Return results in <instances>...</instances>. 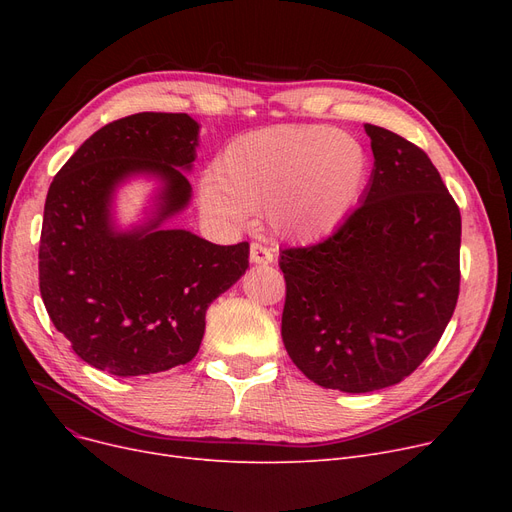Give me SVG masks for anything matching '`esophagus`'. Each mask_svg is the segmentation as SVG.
Here are the masks:
<instances>
[{
  "instance_id": "obj_1",
  "label": "esophagus",
  "mask_w": 512,
  "mask_h": 512,
  "mask_svg": "<svg viewBox=\"0 0 512 512\" xmlns=\"http://www.w3.org/2000/svg\"><path fill=\"white\" fill-rule=\"evenodd\" d=\"M272 261H274V253L270 249L259 245V242H251V263L267 265V263H272Z\"/></svg>"
}]
</instances>
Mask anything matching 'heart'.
Segmentation results:
<instances>
[{
  "label": "heart",
  "mask_w": 512,
  "mask_h": 512,
  "mask_svg": "<svg viewBox=\"0 0 512 512\" xmlns=\"http://www.w3.org/2000/svg\"><path fill=\"white\" fill-rule=\"evenodd\" d=\"M369 157L353 134L317 124H282L242 134L201 182V207L224 226L263 211L270 232L290 242L332 234L357 205Z\"/></svg>",
  "instance_id": "1"
}]
</instances>
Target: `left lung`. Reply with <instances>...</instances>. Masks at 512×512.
Returning a JSON list of instances; mask_svg holds the SVG:
<instances>
[{"mask_svg": "<svg viewBox=\"0 0 512 512\" xmlns=\"http://www.w3.org/2000/svg\"><path fill=\"white\" fill-rule=\"evenodd\" d=\"M373 172L326 240L284 249L282 340L311 382L351 394L394 386L442 338L459 299L461 211L423 149L365 124Z\"/></svg>", "mask_w": 512, "mask_h": 512, "instance_id": "obj_1", "label": "left lung"}]
</instances>
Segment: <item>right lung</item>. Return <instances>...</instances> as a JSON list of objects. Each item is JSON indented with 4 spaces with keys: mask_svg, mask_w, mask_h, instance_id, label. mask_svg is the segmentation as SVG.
I'll list each match as a JSON object with an SVG mask.
<instances>
[{
    "mask_svg": "<svg viewBox=\"0 0 512 512\" xmlns=\"http://www.w3.org/2000/svg\"><path fill=\"white\" fill-rule=\"evenodd\" d=\"M199 124L188 114L143 112L105 124L53 178L45 199L39 288L72 351L120 378L191 361L207 307L249 267V242L220 247L164 222L191 201ZM162 182L143 226L118 231L111 203L130 175Z\"/></svg>",
    "mask_w": 512,
    "mask_h": 512,
    "instance_id": "1",
    "label": "right lung"
}]
</instances>
